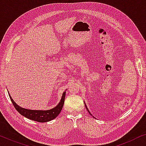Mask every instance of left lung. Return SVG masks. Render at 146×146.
I'll return each mask as SVG.
<instances>
[{
	"label": "left lung",
	"instance_id": "8db88e82",
	"mask_svg": "<svg viewBox=\"0 0 146 146\" xmlns=\"http://www.w3.org/2000/svg\"><path fill=\"white\" fill-rule=\"evenodd\" d=\"M85 106H86V110H88V112H89V113H90V115H92L91 114V113H90V111L88 110V108H87V106H86V105L85 104ZM94 117V116H93Z\"/></svg>",
	"mask_w": 146,
	"mask_h": 146
}]
</instances>
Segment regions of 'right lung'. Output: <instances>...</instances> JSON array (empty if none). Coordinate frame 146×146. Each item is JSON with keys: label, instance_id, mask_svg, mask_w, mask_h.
I'll use <instances>...</instances> for the list:
<instances>
[{"label": "right lung", "instance_id": "right-lung-1", "mask_svg": "<svg viewBox=\"0 0 146 146\" xmlns=\"http://www.w3.org/2000/svg\"><path fill=\"white\" fill-rule=\"evenodd\" d=\"M9 95L15 109L21 115L27 117V118L31 119V120L38 121V122H46V121H51L56 118L58 116V115L60 113L64 106V103L66 92L63 93L60 102L58 103V104L54 108L48 110H28L23 108H21L19 106H18L15 103V102H14L13 98L11 96V95L9 94Z\"/></svg>", "mask_w": 146, "mask_h": 146}]
</instances>
